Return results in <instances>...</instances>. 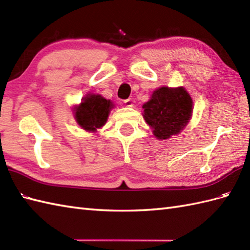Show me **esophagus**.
I'll return each mask as SVG.
<instances>
[{
    "label": "esophagus",
    "mask_w": 250,
    "mask_h": 250,
    "mask_svg": "<svg viewBox=\"0 0 250 250\" xmlns=\"http://www.w3.org/2000/svg\"><path fill=\"white\" fill-rule=\"evenodd\" d=\"M124 103H125V105L126 106V107H132V106H133V101H132L131 99L125 100Z\"/></svg>",
    "instance_id": "obj_1"
}]
</instances>
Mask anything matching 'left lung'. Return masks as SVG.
Segmentation results:
<instances>
[{
	"instance_id": "1",
	"label": "left lung",
	"mask_w": 250,
	"mask_h": 250,
	"mask_svg": "<svg viewBox=\"0 0 250 250\" xmlns=\"http://www.w3.org/2000/svg\"><path fill=\"white\" fill-rule=\"evenodd\" d=\"M192 99L184 87H161L143 105V117L158 140H167L188 125L192 116Z\"/></svg>"
}]
</instances>
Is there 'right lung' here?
Returning a JSON list of instances; mask_svg holds the SVG:
<instances>
[{"label":"right lung","mask_w":250,"mask_h":250,"mask_svg":"<svg viewBox=\"0 0 250 250\" xmlns=\"http://www.w3.org/2000/svg\"><path fill=\"white\" fill-rule=\"evenodd\" d=\"M114 104L100 94H87L82 103L74 107V116L77 124L89 132H95L107 121Z\"/></svg>","instance_id":"add662e5"}]
</instances>
